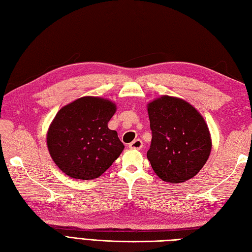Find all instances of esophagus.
Wrapping results in <instances>:
<instances>
[{"mask_svg":"<svg viewBox=\"0 0 252 252\" xmlns=\"http://www.w3.org/2000/svg\"><path fill=\"white\" fill-rule=\"evenodd\" d=\"M143 147V142L141 140H134L133 142H131L129 144V148L130 149H136V150H140Z\"/></svg>","mask_w":252,"mask_h":252,"instance_id":"obj_1","label":"esophagus"}]
</instances>
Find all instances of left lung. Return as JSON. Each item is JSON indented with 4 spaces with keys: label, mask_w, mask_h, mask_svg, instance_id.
<instances>
[{
    "label": "left lung",
    "mask_w": 252,
    "mask_h": 252,
    "mask_svg": "<svg viewBox=\"0 0 252 252\" xmlns=\"http://www.w3.org/2000/svg\"><path fill=\"white\" fill-rule=\"evenodd\" d=\"M152 139L147 158L159 179L183 183L207 162L211 138L207 124L192 105L163 95L147 105Z\"/></svg>",
    "instance_id": "left-lung-1"
}]
</instances>
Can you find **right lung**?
Here are the masks:
<instances>
[{
	"instance_id": "add662e5",
	"label": "right lung",
	"mask_w": 252,
	"mask_h": 252,
	"mask_svg": "<svg viewBox=\"0 0 252 252\" xmlns=\"http://www.w3.org/2000/svg\"><path fill=\"white\" fill-rule=\"evenodd\" d=\"M117 110L109 100L83 96L61 108L47 132L49 154L68 177L93 180L116 161L124 145L108 122Z\"/></svg>"
}]
</instances>
